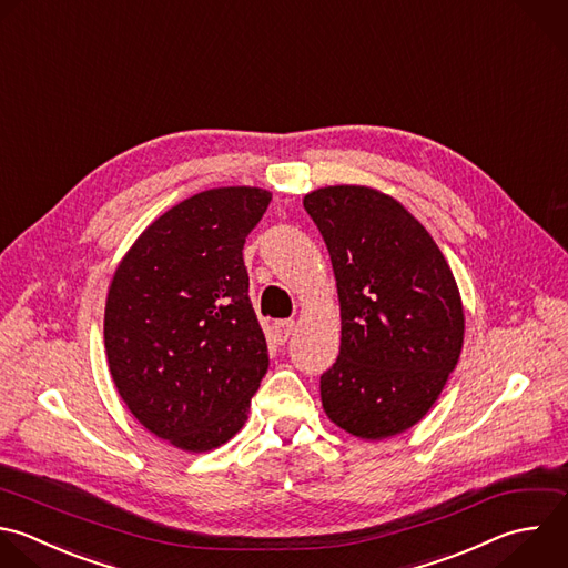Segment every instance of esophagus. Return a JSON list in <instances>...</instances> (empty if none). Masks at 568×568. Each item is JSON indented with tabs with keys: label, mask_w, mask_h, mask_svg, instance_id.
Listing matches in <instances>:
<instances>
[{
	"label": "esophagus",
	"mask_w": 568,
	"mask_h": 568,
	"mask_svg": "<svg viewBox=\"0 0 568 568\" xmlns=\"http://www.w3.org/2000/svg\"><path fill=\"white\" fill-rule=\"evenodd\" d=\"M293 331H295V322L293 320H277L273 324V335H275V339L280 344H284L293 335Z\"/></svg>",
	"instance_id": "obj_1"
}]
</instances>
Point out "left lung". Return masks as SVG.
<instances>
[{
	"mask_svg": "<svg viewBox=\"0 0 568 568\" xmlns=\"http://www.w3.org/2000/svg\"><path fill=\"white\" fill-rule=\"evenodd\" d=\"M304 209L326 242L342 322L322 408L359 439L399 435L430 410L462 353L453 271L419 220L373 186H324Z\"/></svg>",
	"mask_w": 568,
	"mask_h": 568,
	"instance_id": "8db88e82",
	"label": "left lung"
}]
</instances>
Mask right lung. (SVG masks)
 Instances as JSON below:
<instances>
[{
    "instance_id": "right-lung-1",
    "label": "right lung",
    "mask_w": 568,
    "mask_h": 568,
    "mask_svg": "<svg viewBox=\"0 0 568 568\" xmlns=\"http://www.w3.org/2000/svg\"><path fill=\"white\" fill-rule=\"evenodd\" d=\"M268 202L257 186H220L175 204L109 286L104 346L118 393L144 428L186 453L244 426L268 368L242 257Z\"/></svg>"
}]
</instances>
